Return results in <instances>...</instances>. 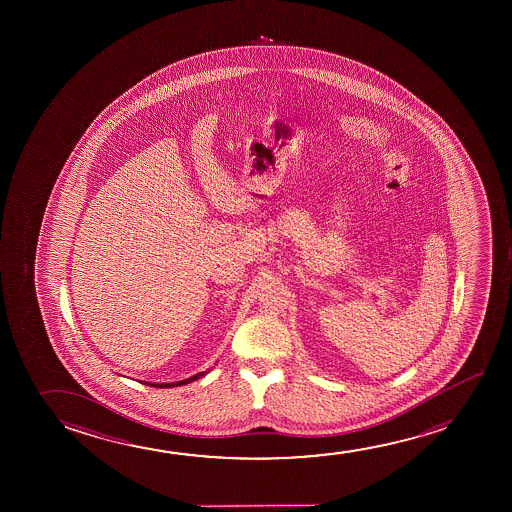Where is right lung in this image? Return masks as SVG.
I'll use <instances>...</instances> for the list:
<instances>
[{
    "label": "right lung",
    "instance_id": "1",
    "mask_svg": "<svg viewBox=\"0 0 512 512\" xmlns=\"http://www.w3.org/2000/svg\"><path fill=\"white\" fill-rule=\"evenodd\" d=\"M204 372H199V374H196V376H192V378L189 379H183V381H178V383H164V385H152L157 386V388H171V386H182L187 385V383H192V381H196V379L203 378ZM147 385H150V383H147Z\"/></svg>",
    "mask_w": 512,
    "mask_h": 512
}]
</instances>
